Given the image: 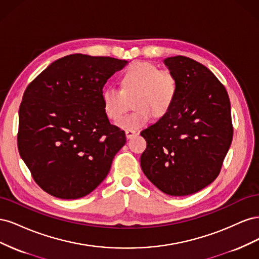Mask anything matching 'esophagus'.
Segmentation results:
<instances>
[{
	"instance_id": "1",
	"label": "esophagus",
	"mask_w": 259,
	"mask_h": 259,
	"mask_svg": "<svg viewBox=\"0 0 259 259\" xmlns=\"http://www.w3.org/2000/svg\"><path fill=\"white\" fill-rule=\"evenodd\" d=\"M125 135H126L127 138H132L137 135V131L134 130H125Z\"/></svg>"
}]
</instances>
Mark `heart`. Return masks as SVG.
I'll return each mask as SVG.
<instances>
[{"label":"heart","instance_id":"obj_1","mask_svg":"<svg viewBox=\"0 0 259 259\" xmlns=\"http://www.w3.org/2000/svg\"><path fill=\"white\" fill-rule=\"evenodd\" d=\"M122 90L109 85L101 93L103 107L108 119L117 121L127 110V98L134 95L136 110L119 122L123 128L143 127L152 115H165L173 106L177 94L175 76L147 61H136L122 74Z\"/></svg>","mask_w":259,"mask_h":259}]
</instances>
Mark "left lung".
<instances>
[{"mask_svg": "<svg viewBox=\"0 0 259 259\" xmlns=\"http://www.w3.org/2000/svg\"><path fill=\"white\" fill-rule=\"evenodd\" d=\"M177 81L169 111L142 135L144 174L162 192L184 197L211 184L233 135L228 93L214 73L185 56L164 59Z\"/></svg>", "mask_w": 259, "mask_h": 259, "instance_id": "1", "label": "left lung"}]
</instances>
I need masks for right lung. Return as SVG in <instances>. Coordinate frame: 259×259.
<instances>
[{"label":"right lung","instance_id":"right-lung-1","mask_svg":"<svg viewBox=\"0 0 259 259\" xmlns=\"http://www.w3.org/2000/svg\"><path fill=\"white\" fill-rule=\"evenodd\" d=\"M126 64L68 55L52 62L23 93L18 150L34 182L53 197L79 199L96 189L126 143L101 100L109 77Z\"/></svg>","mask_w":259,"mask_h":259}]
</instances>
